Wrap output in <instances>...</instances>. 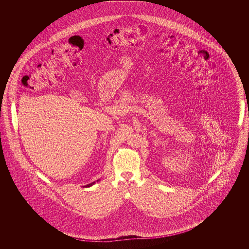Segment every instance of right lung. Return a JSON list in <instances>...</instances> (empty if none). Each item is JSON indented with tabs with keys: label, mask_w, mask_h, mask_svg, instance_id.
Wrapping results in <instances>:
<instances>
[{
	"label": "right lung",
	"mask_w": 249,
	"mask_h": 249,
	"mask_svg": "<svg viewBox=\"0 0 249 249\" xmlns=\"http://www.w3.org/2000/svg\"><path fill=\"white\" fill-rule=\"evenodd\" d=\"M95 182H92V183H90V184H89L88 186H86V187H90V186H92L93 184H94Z\"/></svg>",
	"instance_id": "1"
}]
</instances>
